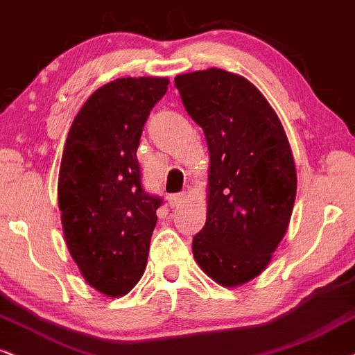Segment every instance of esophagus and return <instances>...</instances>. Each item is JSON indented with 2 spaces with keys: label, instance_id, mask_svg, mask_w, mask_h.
<instances>
[{
  "label": "esophagus",
  "instance_id": "obj_1",
  "mask_svg": "<svg viewBox=\"0 0 355 355\" xmlns=\"http://www.w3.org/2000/svg\"><path fill=\"white\" fill-rule=\"evenodd\" d=\"M187 195L185 193H173V195L168 196V205L170 208H177V206H180L183 201H185Z\"/></svg>",
  "mask_w": 355,
  "mask_h": 355
}]
</instances>
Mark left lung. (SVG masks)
Returning a JSON list of instances; mask_svg holds the SVG:
<instances>
[{"instance_id":"8db88e82","label":"left lung","mask_w":355,"mask_h":355,"mask_svg":"<svg viewBox=\"0 0 355 355\" xmlns=\"http://www.w3.org/2000/svg\"><path fill=\"white\" fill-rule=\"evenodd\" d=\"M175 87L209 149L206 223L193 255L206 275L237 286L266 270L288 227L297 170L280 119L249 80L221 69L178 75Z\"/></svg>"}]
</instances>
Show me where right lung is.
<instances>
[{"label":"right lung","mask_w":355,"mask_h":355,"mask_svg":"<svg viewBox=\"0 0 355 355\" xmlns=\"http://www.w3.org/2000/svg\"><path fill=\"white\" fill-rule=\"evenodd\" d=\"M167 78H118L75 116L58 173L67 248L85 280L106 297L129 293L147 266L162 205L142 187L139 139Z\"/></svg>","instance_id":"add662e5"}]
</instances>
